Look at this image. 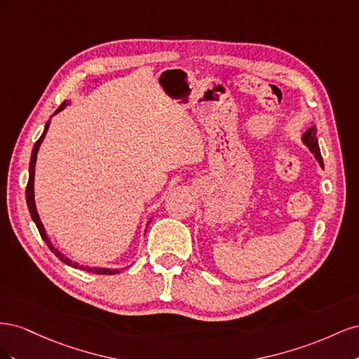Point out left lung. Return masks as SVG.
Masks as SVG:
<instances>
[{
    "instance_id": "1",
    "label": "left lung",
    "mask_w": 359,
    "mask_h": 359,
    "mask_svg": "<svg viewBox=\"0 0 359 359\" xmlns=\"http://www.w3.org/2000/svg\"><path fill=\"white\" fill-rule=\"evenodd\" d=\"M302 142L309 147V149L316 157V160L319 161V165L323 168V161H322V156H320V149H319V144H318V137H316V127L309 128L306 133L302 135Z\"/></svg>"
}]
</instances>
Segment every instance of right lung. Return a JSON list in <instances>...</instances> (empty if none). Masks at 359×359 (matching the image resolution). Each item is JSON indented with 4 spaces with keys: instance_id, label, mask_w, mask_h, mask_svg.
<instances>
[{
    "instance_id": "obj_1",
    "label": "right lung",
    "mask_w": 359,
    "mask_h": 359,
    "mask_svg": "<svg viewBox=\"0 0 359 359\" xmlns=\"http://www.w3.org/2000/svg\"><path fill=\"white\" fill-rule=\"evenodd\" d=\"M66 104H69L67 102H62L61 103V106L58 107V109L55 111V114H58L60 111H62L64 107H66ZM53 114V115H55ZM48 128H49V121L46 123V126H45V130H43V135L40 136V139L37 140L36 142V145H34V148H32V153H31V160H29V178H28V184H27V190H25V196H27V205H28V210H29V214H31V219H32V222L36 223V226H37V229H39V232H40V236L43 238V241L46 243V245L49 247V250L50 252L55 255L61 262H64L66 265H69V266H73V268H79V269H83V271H88V273H94V274H107V276H112V274H118L119 273V269H107V268H88V266H83V265H79V264H76V262H72V260L69 259V257H66L64 256L61 252H58V250L52 245V243H50V240L48 238V235H46V232H45V227H43V224H41V222H40V217H39V214H37V210H36V203H34V168H36V160H37V153H39V148H40V145H41V142H43V139H45V136H46V132H48Z\"/></svg>"
}]
</instances>
